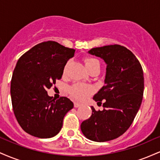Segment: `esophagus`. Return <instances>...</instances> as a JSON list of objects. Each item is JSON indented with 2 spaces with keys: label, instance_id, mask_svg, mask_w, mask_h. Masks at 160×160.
Listing matches in <instances>:
<instances>
[{
  "label": "esophagus",
  "instance_id": "34e87169",
  "mask_svg": "<svg viewBox=\"0 0 160 160\" xmlns=\"http://www.w3.org/2000/svg\"><path fill=\"white\" fill-rule=\"evenodd\" d=\"M74 108H79L80 105H81V104H80V103H78V102H74Z\"/></svg>",
  "mask_w": 160,
  "mask_h": 160
}]
</instances>
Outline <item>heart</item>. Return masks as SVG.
Returning <instances> with one entry per match:
<instances>
[{
  "label": "heart",
  "mask_w": 160,
  "mask_h": 160,
  "mask_svg": "<svg viewBox=\"0 0 160 160\" xmlns=\"http://www.w3.org/2000/svg\"><path fill=\"white\" fill-rule=\"evenodd\" d=\"M85 65L88 71H91L92 70L95 68L100 69V62L98 59L91 57H87L85 58ZM68 64L66 65L65 69H64V73H65L66 69H67ZM69 92L73 98L78 101H82L86 99L87 97L92 94L94 92V88L92 86L85 85L82 83H76L71 87H70Z\"/></svg>",
  "instance_id": "obj_1"
}]
</instances>
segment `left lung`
I'll list each match as a JSON object with an SVG mask.
<instances>
[{
  "instance_id": "left-lung-1",
  "label": "left lung",
  "mask_w": 160,
  "mask_h": 160,
  "mask_svg": "<svg viewBox=\"0 0 160 160\" xmlns=\"http://www.w3.org/2000/svg\"><path fill=\"white\" fill-rule=\"evenodd\" d=\"M107 65L104 86L93 97L103 100V111L92 110L81 123L82 134L89 140L104 142L122 135L132 123L144 93V73L140 62L129 49L120 45L92 48L88 52Z\"/></svg>"
}]
</instances>
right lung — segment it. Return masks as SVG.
<instances>
[{"label":"right lung","mask_w":160,"mask_h":160,"mask_svg":"<svg viewBox=\"0 0 160 160\" xmlns=\"http://www.w3.org/2000/svg\"><path fill=\"white\" fill-rule=\"evenodd\" d=\"M75 49L55 41L34 46L19 58L12 73L10 95L14 114L22 128L40 138L54 137L60 132L66 113L74 108L67 97L49 96L56 80Z\"/></svg>","instance_id":"right-lung-1"}]
</instances>
